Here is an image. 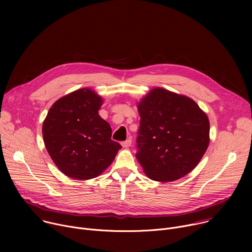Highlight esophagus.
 <instances>
[{"instance_id": "obj_1", "label": "esophagus", "mask_w": 252, "mask_h": 252, "mask_svg": "<svg viewBox=\"0 0 252 252\" xmlns=\"http://www.w3.org/2000/svg\"><path fill=\"white\" fill-rule=\"evenodd\" d=\"M130 145H131V138H127L126 141H123L122 142V146H123V148H129L130 147Z\"/></svg>"}]
</instances>
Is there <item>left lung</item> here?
Masks as SVG:
<instances>
[{
	"label": "left lung",
	"instance_id": "8db88e82",
	"mask_svg": "<svg viewBox=\"0 0 252 252\" xmlns=\"http://www.w3.org/2000/svg\"><path fill=\"white\" fill-rule=\"evenodd\" d=\"M136 158L153 181L170 183L189 173L209 145V121L190 97L162 88L139 102Z\"/></svg>",
	"mask_w": 252,
	"mask_h": 252
}]
</instances>
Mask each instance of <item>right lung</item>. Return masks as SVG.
<instances>
[{"mask_svg":"<svg viewBox=\"0 0 252 252\" xmlns=\"http://www.w3.org/2000/svg\"><path fill=\"white\" fill-rule=\"evenodd\" d=\"M102 102L92 89H80L59 98L44 121L46 149L57 167L70 178L98 176L122 149L112 139L110 124L98 115Z\"/></svg>","mask_w":252,"mask_h":252,"instance_id":"1","label":"right lung"}]
</instances>
